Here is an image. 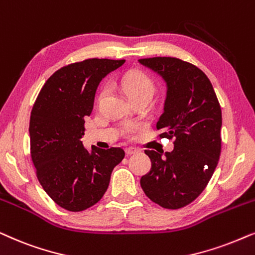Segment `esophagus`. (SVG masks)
<instances>
[{"label": "esophagus", "mask_w": 255, "mask_h": 255, "mask_svg": "<svg viewBox=\"0 0 255 255\" xmlns=\"http://www.w3.org/2000/svg\"><path fill=\"white\" fill-rule=\"evenodd\" d=\"M139 150H138V148H135V147H128L127 150H125V152H127V154L128 156H130V154H133V153H135V152H138Z\"/></svg>", "instance_id": "esophagus-1"}]
</instances>
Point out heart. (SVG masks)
<instances>
[{"label":"heart","instance_id":"1","mask_svg":"<svg viewBox=\"0 0 255 255\" xmlns=\"http://www.w3.org/2000/svg\"><path fill=\"white\" fill-rule=\"evenodd\" d=\"M121 87L127 92L130 99L139 97H146L150 99L152 95H153L154 89H156V83H154L151 76H148L146 72L141 70H131L122 77ZM108 92L109 88L108 85H105L99 91L98 102H101L108 95ZM141 128H143L141 123H128L125 127V132H127L128 137H133Z\"/></svg>","mask_w":255,"mask_h":255}]
</instances>
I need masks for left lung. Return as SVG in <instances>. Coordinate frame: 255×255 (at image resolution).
<instances>
[{"instance_id": "8db88e82", "label": "left lung", "mask_w": 255, "mask_h": 255, "mask_svg": "<svg viewBox=\"0 0 255 255\" xmlns=\"http://www.w3.org/2000/svg\"><path fill=\"white\" fill-rule=\"evenodd\" d=\"M167 85L164 112L157 122L159 138L174 139L165 157L145 150L151 170L140 178L147 198L168 210L191 204L207 186L221 152V108L207 76L176 57L139 59Z\"/></svg>"}]
</instances>
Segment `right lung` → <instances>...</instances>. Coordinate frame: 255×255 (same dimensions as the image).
Wrapping results in <instances>:
<instances>
[{"mask_svg":"<svg viewBox=\"0 0 255 255\" xmlns=\"http://www.w3.org/2000/svg\"><path fill=\"white\" fill-rule=\"evenodd\" d=\"M124 62L89 58L65 65L49 77L32 107L29 134L36 176L48 196L71 212L102 199L125 156L121 147L88 151L81 140L98 84Z\"/></svg>","mask_w":255,"mask_h":255,"instance_id":"obj_1","label":"right lung"}]
</instances>
